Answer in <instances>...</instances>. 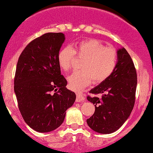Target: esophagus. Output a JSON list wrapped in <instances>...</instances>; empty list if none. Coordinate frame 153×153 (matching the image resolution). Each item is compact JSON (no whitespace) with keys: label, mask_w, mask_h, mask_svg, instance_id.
<instances>
[{"label":"esophagus","mask_w":153,"mask_h":153,"mask_svg":"<svg viewBox=\"0 0 153 153\" xmlns=\"http://www.w3.org/2000/svg\"><path fill=\"white\" fill-rule=\"evenodd\" d=\"M84 101H85L84 95L82 94H79V93H78V94H77L76 102H84Z\"/></svg>","instance_id":"34e87169"}]
</instances>
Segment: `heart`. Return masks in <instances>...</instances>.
Listing matches in <instances>:
<instances>
[{
  "instance_id": "b5f03b06",
  "label": "heart",
  "mask_w": 153,
  "mask_h": 153,
  "mask_svg": "<svg viewBox=\"0 0 153 153\" xmlns=\"http://www.w3.org/2000/svg\"><path fill=\"white\" fill-rule=\"evenodd\" d=\"M83 59L81 71H75L67 77L68 85L72 90L80 91L89 86L91 81L100 83L107 80L115 70L117 53L114 48L105 47L94 39L81 40L70 47L59 50L57 61L63 71L72 67L75 56Z\"/></svg>"
}]
</instances>
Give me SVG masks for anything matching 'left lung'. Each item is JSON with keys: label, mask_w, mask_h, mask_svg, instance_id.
<instances>
[{"label": "left lung", "mask_w": 153, "mask_h": 153, "mask_svg": "<svg viewBox=\"0 0 153 153\" xmlns=\"http://www.w3.org/2000/svg\"><path fill=\"white\" fill-rule=\"evenodd\" d=\"M137 74L131 56L125 48L117 51V64L112 75L90 90L87 100L95 107L86 120L95 132L108 134L119 129L128 120L136 99Z\"/></svg>", "instance_id": "obj_1"}]
</instances>
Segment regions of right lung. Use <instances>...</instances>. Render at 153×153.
Returning <instances> with one entry per match:
<instances>
[{
  "label": "right lung",
  "instance_id": "1",
  "mask_svg": "<svg viewBox=\"0 0 153 153\" xmlns=\"http://www.w3.org/2000/svg\"><path fill=\"white\" fill-rule=\"evenodd\" d=\"M64 39L62 33L42 35L25 48L17 64L14 89L19 110L27 125L39 133L59 128L76 98L66 87L58 64Z\"/></svg>",
  "mask_w": 153,
  "mask_h": 153
}]
</instances>
